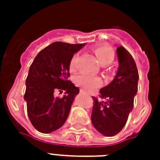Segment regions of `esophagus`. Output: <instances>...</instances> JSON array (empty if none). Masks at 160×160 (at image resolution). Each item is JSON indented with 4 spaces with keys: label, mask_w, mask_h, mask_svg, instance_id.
I'll list each match as a JSON object with an SVG mask.
<instances>
[{
    "label": "esophagus",
    "mask_w": 160,
    "mask_h": 160,
    "mask_svg": "<svg viewBox=\"0 0 160 160\" xmlns=\"http://www.w3.org/2000/svg\"><path fill=\"white\" fill-rule=\"evenodd\" d=\"M80 95H85V91H84L83 90H80Z\"/></svg>",
    "instance_id": "34e87169"
}]
</instances>
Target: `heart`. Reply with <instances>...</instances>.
<instances>
[{
	"instance_id": "heart-1",
	"label": "heart",
	"mask_w": 160,
	"mask_h": 160,
	"mask_svg": "<svg viewBox=\"0 0 160 160\" xmlns=\"http://www.w3.org/2000/svg\"><path fill=\"white\" fill-rule=\"evenodd\" d=\"M94 52L101 65H108L113 61L114 58V50L109 46H97L94 49ZM77 62L78 54H75L71 57L70 61V67L71 70H75L76 68ZM75 83L86 91H92L100 86L101 80L98 76L81 74L75 78Z\"/></svg>"
}]
</instances>
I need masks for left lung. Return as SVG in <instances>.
<instances>
[{"instance_id":"1","label":"left lung","mask_w":160,"mask_h":160,"mask_svg":"<svg viewBox=\"0 0 160 160\" xmlns=\"http://www.w3.org/2000/svg\"><path fill=\"white\" fill-rule=\"evenodd\" d=\"M119 70L109 85L94 97L91 121L95 129L105 136H114L121 131L134 108V95L138 91L139 73L134 58L122 46L117 48Z\"/></svg>"}]
</instances>
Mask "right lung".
I'll return each mask as SVG.
<instances>
[{
    "instance_id": "obj_1",
    "label": "right lung",
    "mask_w": 160,
    "mask_h": 160,
    "mask_svg": "<svg viewBox=\"0 0 160 160\" xmlns=\"http://www.w3.org/2000/svg\"><path fill=\"white\" fill-rule=\"evenodd\" d=\"M84 44L54 42L36 55L26 80L24 99L31 124L39 132L48 134L65 124L80 90L70 80V61ZM66 91L60 98L56 91Z\"/></svg>"
}]
</instances>
